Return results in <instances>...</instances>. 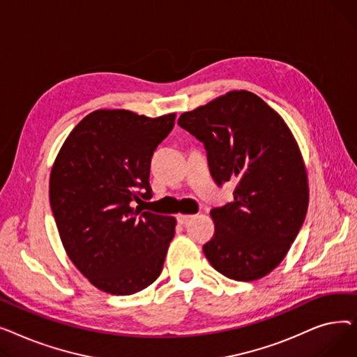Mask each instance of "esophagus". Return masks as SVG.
Instances as JSON below:
<instances>
[{
	"label": "esophagus",
	"mask_w": 357,
	"mask_h": 357,
	"mask_svg": "<svg viewBox=\"0 0 357 357\" xmlns=\"http://www.w3.org/2000/svg\"><path fill=\"white\" fill-rule=\"evenodd\" d=\"M192 218H194V215H188V214H178V217H176L178 222L182 224V226H185V224H188Z\"/></svg>",
	"instance_id": "esophagus-1"
}]
</instances>
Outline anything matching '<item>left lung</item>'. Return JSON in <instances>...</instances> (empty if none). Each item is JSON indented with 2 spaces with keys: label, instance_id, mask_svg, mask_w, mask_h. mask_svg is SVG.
Instances as JSON below:
<instances>
[{
  "label": "left lung",
  "instance_id": "obj_1",
  "mask_svg": "<svg viewBox=\"0 0 357 357\" xmlns=\"http://www.w3.org/2000/svg\"><path fill=\"white\" fill-rule=\"evenodd\" d=\"M178 124L204 143L215 183L236 182L234 201L211 210L215 233L205 256L230 279L264 278L287 256L308 210L307 171L291 130L249 91L183 112Z\"/></svg>",
  "mask_w": 357,
  "mask_h": 357
}]
</instances>
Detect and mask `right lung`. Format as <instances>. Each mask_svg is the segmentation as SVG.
Returning a JSON list of instances; mask_svg holds the SVG:
<instances>
[{"label":"right lung","instance_id":"right-lung-1","mask_svg":"<svg viewBox=\"0 0 357 357\" xmlns=\"http://www.w3.org/2000/svg\"><path fill=\"white\" fill-rule=\"evenodd\" d=\"M175 117L97 109L70 131L53 163L49 198L63 248L104 292L136 294L162 272L176 220L140 204L152 198L150 160Z\"/></svg>","mask_w":357,"mask_h":357}]
</instances>
